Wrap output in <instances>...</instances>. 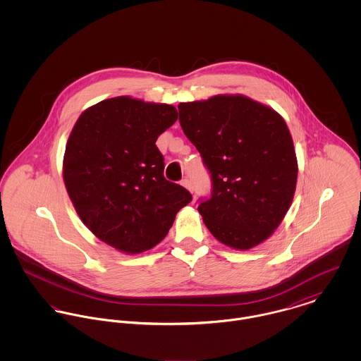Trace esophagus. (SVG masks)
Returning <instances> with one entry per match:
<instances>
[{"label": "esophagus", "instance_id": "1", "mask_svg": "<svg viewBox=\"0 0 361 361\" xmlns=\"http://www.w3.org/2000/svg\"><path fill=\"white\" fill-rule=\"evenodd\" d=\"M182 186H185L189 192L193 193V186H192V182H190L189 179H183V180H182Z\"/></svg>", "mask_w": 361, "mask_h": 361}]
</instances>
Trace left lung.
<instances>
[{
  "mask_svg": "<svg viewBox=\"0 0 361 361\" xmlns=\"http://www.w3.org/2000/svg\"><path fill=\"white\" fill-rule=\"evenodd\" d=\"M179 122L212 180L199 212L221 243L249 250L279 226L292 204L298 158L283 118L242 94L180 103Z\"/></svg>",
  "mask_w": 361,
  "mask_h": 361,
  "instance_id": "8db88e82",
  "label": "left lung"
}]
</instances>
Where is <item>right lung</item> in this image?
Instances as JSON below:
<instances>
[{"instance_id": "right-lung-1", "label": "right lung", "mask_w": 361, "mask_h": 361, "mask_svg": "<svg viewBox=\"0 0 361 361\" xmlns=\"http://www.w3.org/2000/svg\"><path fill=\"white\" fill-rule=\"evenodd\" d=\"M178 119L169 104L121 96L82 112L63 155V182L83 224L111 247L137 255L157 246L192 202L164 178L158 136Z\"/></svg>"}]
</instances>
